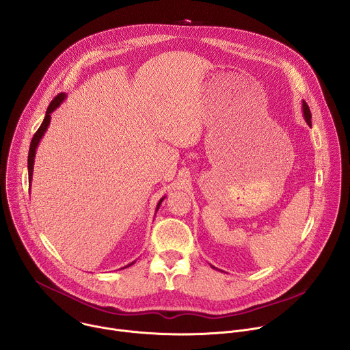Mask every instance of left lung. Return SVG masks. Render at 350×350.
I'll return each mask as SVG.
<instances>
[{
    "label": "left lung",
    "mask_w": 350,
    "mask_h": 350,
    "mask_svg": "<svg viewBox=\"0 0 350 350\" xmlns=\"http://www.w3.org/2000/svg\"><path fill=\"white\" fill-rule=\"evenodd\" d=\"M302 113H304V119H305V122L308 123V126H312V122H310V119H312V115H310V111H309V107H308V104L305 103V101H302ZM212 268H215L213 265H211ZM216 269V268H215Z\"/></svg>",
    "instance_id": "1"
}]
</instances>
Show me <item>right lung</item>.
Returning a JSON list of instances; mask_svg holds the SVG:
<instances>
[{
    "label": "right lung",
    "mask_w": 350,
    "mask_h": 350,
    "mask_svg": "<svg viewBox=\"0 0 350 350\" xmlns=\"http://www.w3.org/2000/svg\"><path fill=\"white\" fill-rule=\"evenodd\" d=\"M67 98V96L64 94V93H62V94H59L57 97H55L53 100H52V103L49 104V107H48V109H46V115H45V119H44V122H42V124L40 126V129H38V131L34 134V137H33V139H31V144H30V150H29V163H27V167H29V180H30V185H31V179H33V168H34V159H36V150H37V148H38V144H40V141L42 139V137H44V134L46 133V130H48V127H49V123H51V113L52 112H55L59 107H60V104L64 101ZM165 197H163L160 201H159V204H157V208H156V211L160 208V205H161V202H163V200H164ZM134 262H131V264H129V265H126V267H130V265H133ZM126 267H123V268H126ZM122 268V269H123Z\"/></svg>",
    "instance_id": "add662e5"
}]
</instances>
